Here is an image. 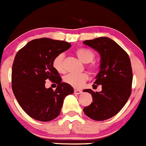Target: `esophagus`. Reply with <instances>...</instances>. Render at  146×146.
<instances>
[{
	"label": "esophagus",
	"instance_id": "esophagus-1",
	"mask_svg": "<svg viewBox=\"0 0 146 146\" xmlns=\"http://www.w3.org/2000/svg\"><path fill=\"white\" fill-rule=\"evenodd\" d=\"M82 92V90H74V94H76V95H80V94H81Z\"/></svg>",
	"mask_w": 146,
	"mask_h": 146
}]
</instances>
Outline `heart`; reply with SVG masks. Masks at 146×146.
Returning a JSON list of instances; mask_svg holds the SVG:
<instances>
[{
    "instance_id": "obj_1",
    "label": "heart",
    "mask_w": 146,
    "mask_h": 146,
    "mask_svg": "<svg viewBox=\"0 0 146 146\" xmlns=\"http://www.w3.org/2000/svg\"><path fill=\"white\" fill-rule=\"evenodd\" d=\"M77 57L84 63H87V68L91 73L94 74L100 69V64L96 61L93 60L95 57V54L92 50L87 48H78L75 51ZM65 56L64 54L60 53L56 55L53 59L52 65L54 68L59 73H64L65 72L64 64ZM88 74L87 73L82 74H68L64 77L65 83L69 84L75 88H80L84 84L85 82L88 80Z\"/></svg>"
}]
</instances>
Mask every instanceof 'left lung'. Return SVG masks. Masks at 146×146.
Segmentation results:
<instances>
[{"label": "left lung", "instance_id": "8db88e82", "mask_svg": "<svg viewBox=\"0 0 146 146\" xmlns=\"http://www.w3.org/2000/svg\"><path fill=\"white\" fill-rule=\"evenodd\" d=\"M83 44L100 54V70L94 83L102 85L101 92L84 90L92 94L93 102L83 111L94 120H108L121 110L130 96L133 82L130 59L121 46L108 37L86 40Z\"/></svg>", "mask_w": 146, "mask_h": 146}]
</instances>
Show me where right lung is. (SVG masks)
<instances>
[{"instance_id": "1", "label": "right lung", "mask_w": 146, "mask_h": 146, "mask_svg": "<svg viewBox=\"0 0 146 146\" xmlns=\"http://www.w3.org/2000/svg\"><path fill=\"white\" fill-rule=\"evenodd\" d=\"M66 41L47 38L29 41L16 54L12 66V90L18 102L31 117L47 122L60 114L64 99L74 92L72 87L62 82L52 65L59 54L69 49ZM58 84L56 90L45 87V81Z\"/></svg>"}]
</instances>
